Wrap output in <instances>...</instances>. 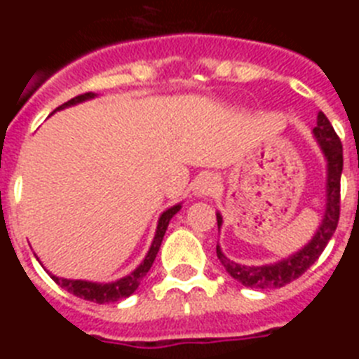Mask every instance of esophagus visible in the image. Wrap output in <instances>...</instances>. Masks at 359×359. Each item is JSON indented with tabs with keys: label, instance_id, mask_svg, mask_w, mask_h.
I'll return each mask as SVG.
<instances>
[{
	"label": "esophagus",
	"instance_id": "1",
	"mask_svg": "<svg viewBox=\"0 0 359 359\" xmlns=\"http://www.w3.org/2000/svg\"><path fill=\"white\" fill-rule=\"evenodd\" d=\"M215 187H217V180L212 174H205L196 183V194L198 196H210L214 194Z\"/></svg>",
	"mask_w": 359,
	"mask_h": 359
}]
</instances>
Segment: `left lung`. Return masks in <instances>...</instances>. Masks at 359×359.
Masks as SVG:
<instances>
[{"mask_svg":"<svg viewBox=\"0 0 359 359\" xmlns=\"http://www.w3.org/2000/svg\"><path fill=\"white\" fill-rule=\"evenodd\" d=\"M316 140L322 145V151L327 160V208L325 215L320 224L316 236L313 237L306 248L291 255L286 261H280L271 266H241L237 262L230 261L223 255L221 248H215L217 259L224 266L230 277L236 278L246 287H257V290H273L282 287L302 277L311 266L318 261V257L325 250L327 243L334 233L338 221H340V177L344 170V147H341L340 136L336 135L334 128L331 126L329 118L318 113V122L313 129ZM223 219L217 214V226H221Z\"/></svg>","mask_w":359,"mask_h":359,"instance_id":"left-lung-1","label":"left lung"}]
</instances>
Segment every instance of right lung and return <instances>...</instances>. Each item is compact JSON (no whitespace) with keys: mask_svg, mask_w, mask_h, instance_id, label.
<instances>
[{"mask_svg":"<svg viewBox=\"0 0 359 359\" xmlns=\"http://www.w3.org/2000/svg\"><path fill=\"white\" fill-rule=\"evenodd\" d=\"M93 93H82L77 95V97L69 98L68 102L61 104V106L57 107V109H62V107H68L73 106V104H79L82 100H88V98H93ZM180 205L176 207L169 208V210H165L161 214L160 221H158V230H156V236H154V241H152V246L149 250L147 257L144 259L138 268L133 271L131 275L128 277L120 278L116 282H111V284H95V282H86V280H68V278H59L55 275H50L53 278L55 284L66 290L68 293L75 294L79 298H84V300H90V302H97V304H109V302H118L122 298H128L129 294H133L136 291V287L140 286L142 278L147 275V271L151 269L152 262L156 259V253L161 246V241H163L165 236V230L169 226V221L172 219V215L180 210Z\"/></svg>","mask_w":359,"mask_h":359,"instance_id":"obj_1","label":"right lung"}]
</instances>
